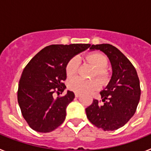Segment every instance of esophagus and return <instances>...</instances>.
Here are the masks:
<instances>
[{
    "instance_id": "obj_1",
    "label": "esophagus",
    "mask_w": 151,
    "mask_h": 151,
    "mask_svg": "<svg viewBox=\"0 0 151 151\" xmlns=\"http://www.w3.org/2000/svg\"><path fill=\"white\" fill-rule=\"evenodd\" d=\"M75 96H76V97H80V94H78V93H75Z\"/></svg>"
}]
</instances>
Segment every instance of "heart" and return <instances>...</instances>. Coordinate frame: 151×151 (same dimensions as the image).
<instances>
[{
  "instance_id": "heart-1",
  "label": "heart",
  "mask_w": 151,
  "mask_h": 151,
  "mask_svg": "<svg viewBox=\"0 0 151 151\" xmlns=\"http://www.w3.org/2000/svg\"><path fill=\"white\" fill-rule=\"evenodd\" d=\"M86 60L95 68L94 76H96L102 84L106 83L108 80V74L105 70L108 65L106 57L99 53H91L86 56ZM79 64L80 60L78 57H73L68 61L65 69L67 77L70 78L76 74ZM68 87L78 94H90L99 88L100 83L96 79L87 81L77 77L69 81Z\"/></svg>"
}]
</instances>
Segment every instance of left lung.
<instances>
[{"instance_id":"1","label":"left lung","mask_w":151,"mask_h":151,"mask_svg":"<svg viewBox=\"0 0 151 151\" xmlns=\"http://www.w3.org/2000/svg\"><path fill=\"white\" fill-rule=\"evenodd\" d=\"M91 50H99L110 60L112 76L101 91L103 104L97 100L85 109L88 120L104 131L122 127L134 114L141 96L138 74L132 63L120 50L109 44L92 45Z\"/></svg>"}]
</instances>
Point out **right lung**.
<instances>
[{"label":"right lung","instance_id":"add662e5","mask_svg":"<svg viewBox=\"0 0 151 151\" xmlns=\"http://www.w3.org/2000/svg\"><path fill=\"white\" fill-rule=\"evenodd\" d=\"M89 44L53 45L38 52L26 65L19 82L17 98L22 115L33 130L50 132L64 122L66 107L75 94L54 99L53 94L63 92L66 85V66L74 56L88 49Z\"/></svg>","mask_w":151,"mask_h":151}]
</instances>
